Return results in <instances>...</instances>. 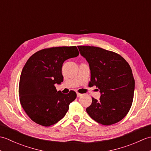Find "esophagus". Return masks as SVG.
Instances as JSON below:
<instances>
[{"mask_svg":"<svg viewBox=\"0 0 151 151\" xmlns=\"http://www.w3.org/2000/svg\"><path fill=\"white\" fill-rule=\"evenodd\" d=\"M76 94H77V97H81V96H82V95H83V94H81V93H76Z\"/></svg>","mask_w":151,"mask_h":151,"instance_id":"34e87169","label":"esophagus"}]
</instances>
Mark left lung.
<instances>
[{"instance_id": "1", "label": "left lung", "mask_w": 151, "mask_h": 151, "mask_svg": "<svg viewBox=\"0 0 151 151\" xmlns=\"http://www.w3.org/2000/svg\"><path fill=\"white\" fill-rule=\"evenodd\" d=\"M91 70L89 85L100 89V100L92 97L86 111L103 125L117 123L126 116L132 104L135 81L129 64L119 54L100 47L78 46Z\"/></svg>"}]
</instances>
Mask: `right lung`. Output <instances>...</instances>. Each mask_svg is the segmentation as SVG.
<instances>
[{"mask_svg":"<svg viewBox=\"0 0 151 151\" xmlns=\"http://www.w3.org/2000/svg\"><path fill=\"white\" fill-rule=\"evenodd\" d=\"M78 54L76 46L51 47L37 51L27 60L21 74L19 96L22 108L35 123L50 127L65 115L76 93L63 94L54 85L63 81V63Z\"/></svg>","mask_w":151,"mask_h":151,"instance_id":"add662e5","label":"right lung"}]
</instances>
